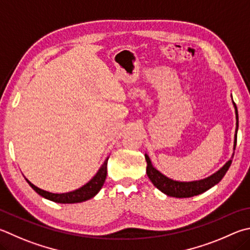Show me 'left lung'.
<instances>
[{
	"mask_svg": "<svg viewBox=\"0 0 250 250\" xmlns=\"http://www.w3.org/2000/svg\"><path fill=\"white\" fill-rule=\"evenodd\" d=\"M232 103L234 106L235 110V117H236V128H235V134H234V145H233V151H235L236 147V142H237V131H238V111L237 107H236L235 103L232 97ZM234 156V152L230 156L229 160L225 163V164L221 167L219 170H216L214 174L211 176L207 177V178H203L200 180H192V181H179V180H174L169 178V177L165 176L164 174L156 169L155 167L153 166L151 158L145 153V161L147 163L146 166V175L152 181V184L155 186V187L161 190L163 193L167 194L169 197H175V198H190L193 196H198V194L203 193L207 191L213 186L219 184L222 180V178L225 176L226 171L229 170L230 164H232V160Z\"/></svg>",
	"mask_w": 250,
	"mask_h": 250,
	"instance_id": "8db88e82",
	"label": "left lung"
}]
</instances>
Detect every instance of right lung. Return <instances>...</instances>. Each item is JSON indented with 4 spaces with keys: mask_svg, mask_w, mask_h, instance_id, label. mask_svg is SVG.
Here are the masks:
<instances>
[{
    "mask_svg": "<svg viewBox=\"0 0 250 250\" xmlns=\"http://www.w3.org/2000/svg\"><path fill=\"white\" fill-rule=\"evenodd\" d=\"M108 156L105 162L103 163V165L99 167V169L97 170L96 174L94 175V177L90 179L88 183H86L85 185L82 186L79 189H75L73 191H69V192H63V193H53V192H49L46 191V190H42L38 188L37 186H35L34 184H31L30 181L26 178L25 179L27 183L29 184V186L33 188L36 192H37L39 196L43 197L44 199H48L50 201L57 202V203H79V202H83L86 200H89L90 198H94L96 194L101 191L102 187L104 186V183H105L106 176H107V163H108Z\"/></svg>",
    "mask_w": 250,
    "mask_h": 250,
    "instance_id": "obj_1",
    "label": "right lung"
}]
</instances>
